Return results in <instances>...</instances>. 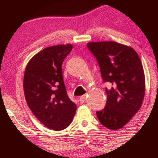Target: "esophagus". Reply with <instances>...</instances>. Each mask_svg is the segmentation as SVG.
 <instances>
[{"mask_svg":"<svg viewBox=\"0 0 158 158\" xmlns=\"http://www.w3.org/2000/svg\"><path fill=\"white\" fill-rule=\"evenodd\" d=\"M85 99H86V96L82 95L81 97H80V98H79V102H80V103H84Z\"/></svg>","mask_w":158,"mask_h":158,"instance_id":"1","label":"esophagus"}]
</instances>
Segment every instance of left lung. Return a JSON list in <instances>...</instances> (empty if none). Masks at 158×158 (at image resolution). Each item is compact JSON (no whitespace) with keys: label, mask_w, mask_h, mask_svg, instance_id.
<instances>
[{"label":"left lung","mask_w":158,"mask_h":158,"mask_svg":"<svg viewBox=\"0 0 158 158\" xmlns=\"http://www.w3.org/2000/svg\"><path fill=\"white\" fill-rule=\"evenodd\" d=\"M87 47L95 56L106 88L107 102L97 116L103 126L123 128L140 108L145 94L142 62L133 48L115 41L89 42Z\"/></svg>","instance_id":"left-lung-1"}]
</instances>
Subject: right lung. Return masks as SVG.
Returning <instances> with one entry per match:
<instances>
[{
    "instance_id": "right-lung-1",
    "label": "right lung",
    "mask_w": 158,
    "mask_h": 158,
    "mask_svg": "<svg viewBox=\"0 0 158 158\" xmlns=\"http://www.w3.org/2000/svg\"><path fill=\"white\" fill-rule=\"evenodd\" d=\"M72 44L44 48L30 59L23 77V91L29 108L47 128L61 131L70 126L77 106L68 97L61 64Z\"/></svg>"
}]
</instances>
